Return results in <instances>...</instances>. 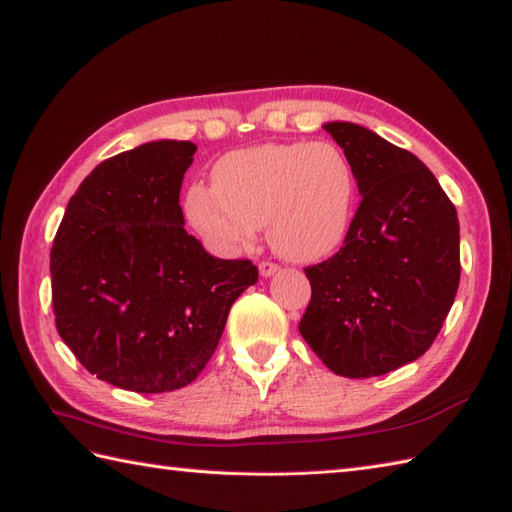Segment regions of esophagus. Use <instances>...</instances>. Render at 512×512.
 <instances>
[{
    "label": "esophagus",
    "instance_id": "1",
    "mask_svg": "<svg viewBox=\"0 0 512 512\" xmlns=\"http://www.w3.org/2000/svg\"><path fill=\"white\" fill-rule=\"evenodd\" d=\"M279 273V266L277 264H273V262H262L259 264V275L262 277H273V275H277Z\"/></svg>",
    "mask_w": 512,
    "mask_h": 512
}]
</instances>
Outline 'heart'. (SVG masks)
<instances>
[{
  "instance_id": "obj_1",
  "label": "heart",
  "mask_w": 512,
  "mask_h": 512,
  "mask_svg": "<svg viewBox=\"0 0 512 512\" xmlns=\"http://www.w3.org/2000/svg\"><path fill=\"white\" fill-rule=\"evenodd\" d=\"M209 184H191L184 213L206 246L233 255L268 242L288 262L312 264L345 242L354 220L352 162L330 143H268L228 151Z\"/></svg>"
}]
</instances>
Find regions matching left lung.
<instances>
[{
    "mask_svg": "<svg viewBox=\"0 0 512 512\" xmlns=\"http://www.w3.org/2000/svg\"><path fill=\"white\" fill-rule=\"evenodd\" d=\"M323 129L363 200L339 253L306 268L312 299L299 332L334 374L383 376L427 352L453 306L458 211L411 151L356 123Z\"/></svg>",
    "mask_w": 512,
    "mask_h": 512,
    "instance_id": "1",
    "label": "left lung"
}]
</instances>
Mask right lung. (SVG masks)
I'll use <instances>...</instances> for the list:
<instances>
[{
  "label": "right lung",
  "mask_w": 512,
  "mask_h": 512,
  "mask_svg": "<svg viewBox=\"0 0 512 512\" xmlns=\"http://www.w3.org/2000/svg\"><path fill=\"white\" fill-rule=\"evenodd\" d=\"M195 147L151 140L101 162L65 206L50 250L59 336L96 378L136 394L193 383L233 301L257 281L184 231L180 187Z\"/></svg>",
  "instance_id": "add662e5"
}]
</instances>
